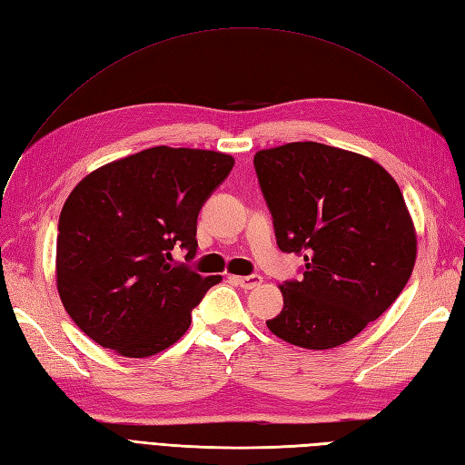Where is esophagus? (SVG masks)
Masks as SVG:
<instances>
[{"label":"esophagus","instance_id":"34e87169","mask_svg":"<svg viewBox=\"0 0 465 465\" xmlns=\"http://www.w3.org/2000/svg\"><path fill=\"white\" fill-rule=\"evenodd\" d=\"M232 281L242 289H256L258 285H262V275H234Z\"/></svg>","mask_w":465,"mask_h":465}]
</instances>
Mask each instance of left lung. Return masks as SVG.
<instances>
[{"label": "left lung", "mask_w": 465, "mask_h": 465, "mask_svg": "<svg viewBox=\"0 0 465 465\" xmlns=\"http://www.w3.org/2000/svg\"><path fill=\"white\" fill-rule=\"evenodd\" d=\"M254 166L277 246L304 256L267 328L297 347H340L411 277L417 234L398 182L369 157L316 142L258 151Z\"/></svg>", "instance_id": "8db88e82"}]
</instances>
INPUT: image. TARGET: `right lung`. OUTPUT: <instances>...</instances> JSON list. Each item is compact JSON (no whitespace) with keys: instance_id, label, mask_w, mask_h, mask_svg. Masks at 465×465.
I'll return each instance as SVG.
<instances>
[{"instance_id":"add662e5","label":"right lung","mask_w":465,"mask_h":465,"mask_svg":"<svg viewBox=\"0 0 465 465\" xmlns=\"http://www.w3.org/2000/svg\"><path fill=\"white\" fill-rule=\"evenodd\" d=\"M232 166L219 151L161 145L96 168L69 193L55 283L67 314L94 343L145 359L186 333L221 275L173 263V250L195 256L200 209Z\"/></svg>"}]
</instances>
